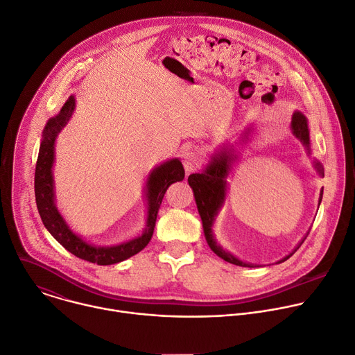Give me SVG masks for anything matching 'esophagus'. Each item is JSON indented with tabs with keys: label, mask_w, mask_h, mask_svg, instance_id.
Returning <instances> with one entry per match:
<instances>
[{
	"label": "esophagus",
	"mask_w": 355,
	"mask_h": 355,
	"mask_svg": "<svg viewBox=\"0 0 355 355\" xmlns=\"http://www.w3.org/2000/svg\"><path fill=\"white\" fill-rule=\"evenodd\" d=\"M183 166L186 173H191L194 171L200 169L202 166V159L200 156L196 152H187L183 155Z\"/></svg>",
	"instance_id": "esophagus-1"
}]
</instances>
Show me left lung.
Here are the masks:
<instances>
[{"label":"left lung","mask_w":355,"mask_h":355,"mask_svg":"<svg viewBox=\"0 0 355 355\" xmlns=\"http://www.w3.org/2000/svg\"><path fill=\"white\" fill-rule=\"evenodd\" d=\"M292 131L293 134L309 148L310 142H309V128H307V121L302 112H295L293 118H292ZM231 156H228L225 152H223L221 155L216 156L211 165H209V168L203 172V173H193L189 176L187 182L190 184V187L193 189L194 193V199H196V205H198L199 209V214L202 217L203 221V230H205V235L206 240L210 245V248L224 261L239 265V266H250L252 268L254 265L245 263L240 259H237L235 257H232L231 254L225 252L224 250H221L214 239H213V232H211V225H213V220L214 216L217 214L218 209L221 207L224 198H225V178L228 173V164L231 162ZM316 166L319 169V172L323 175V169L320 166L319 162H316ZM323 198V191L320 194V202ZM306 240V239H304ZM303 240V241H304ZM303 241L295 248V251L292 254H289L288 257H285L284 259H281L278 263L286 261L288 258H291L297 250L299 247L303 244Z\"/></svg>","instance_id":"obj_1"}]
</instances>
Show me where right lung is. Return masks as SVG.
<instances>
[{"label":"right lung","instance_id":"obj_1","mask_svg":"<svg viewBox=\"0 0 355 355\" xmlns=\"http://www.w3.org/2000/svg\"><path fill=\"white\" fill-rule=\"evenodd\" d=\"M74 108V97H70L62 107L59 115L51 118L44 130V139L39 148V155L35 169V199L39 216H41L45 227L53 235L55 240L63 245L69 252L82 258L85 261L97 265H111L121 262L139 251H142L153 234L157 211L162 205V199L171 184L180 182L184 178V169L180 161L172 159L165 162L159 168H156L148 179V223L141 237H137L128 243L116 247L98 248L85 243L80 237L73 234L66 225L64 220L59 214L53 202V179H52V165H53V148L55 139L60 130L66 125L71 116Z\"/></svg>","mask_w":355,"mask_h":355}]
</instances>
